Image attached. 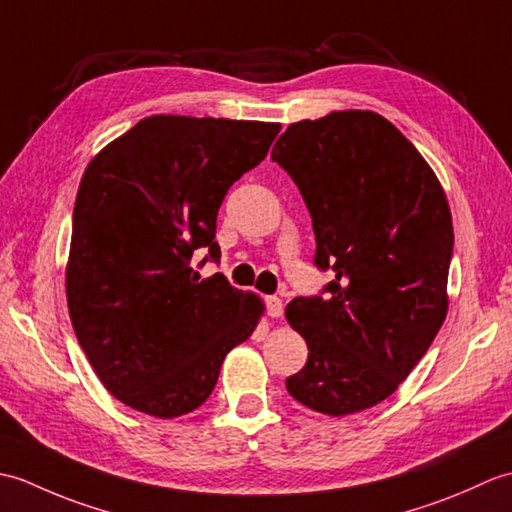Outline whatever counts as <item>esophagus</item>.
Segmentation results:
<instances>
[{
  "label": "esophagus",
  "instance_id": "obj_1",
  "mask_svg": "<svg viewBox=\"0 0 512 512\" xmlns=\"http://www.w3.org/2000/svg\"><path fill=\"white\" fill-rule=\"evenodd\" d=\"M266 310L270 317H281V312H284V303H281L279 297H266Z\"/></svg>",
  "mask_w": 512,
  "mask_h": 512
}]
</instances>
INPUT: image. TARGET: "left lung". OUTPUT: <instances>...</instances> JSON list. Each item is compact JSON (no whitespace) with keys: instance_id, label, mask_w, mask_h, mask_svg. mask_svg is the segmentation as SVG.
<instances>
[{"instance_id":"1","label":"left lung","mask_w":512,"mask_h":512,"mask_svg":"<svg viewBox=\"0 0 512 512\" xmlns=\"http://www.w3.org/2000/svg\"><path fill=\"white\" fill-rule=\"evenodd\" d=\"M273 162L306 202L314 266L334 270L319 295L288 303L308 361L286 378L314 411L345 416L389 398L447 317L453 257L449 202L409 140L374 112L290 125Z\"/></svg>"}]
</instances>
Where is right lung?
Returning a JSON list of instances; mask_svg holds the SVG:
<instances>
[{
    "label": "right lung",
    "mask_w": 512,
    "mask_h": 512,
    "mask_svg": "<svg viewBox=\"0 0 512 512\" xmlns=\"http://www.w3.org/2000/svg\"><path fill=\"white\" fill-rule=\"evenodd\" d=\"M279 123L149 116L85 169L65 273L76 339L114 398L176 418L211 396L224 356L253 334L262 301L222 273L217 211L268 154Z\"/></svg>",
    "instance_id": "add662e5"
}]
</instances>
